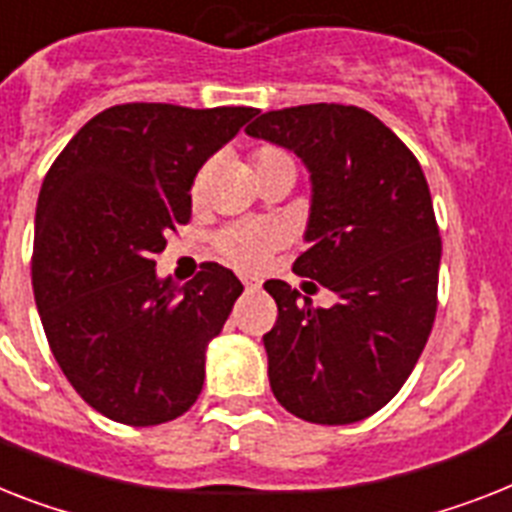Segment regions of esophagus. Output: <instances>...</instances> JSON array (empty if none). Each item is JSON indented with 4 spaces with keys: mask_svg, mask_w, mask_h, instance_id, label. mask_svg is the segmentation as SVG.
<instances>
[{
    "mask_svg": "<svg viewBox=\"0 0 512 512\" xmlns=\"http://www.w3.org/2000/svg\"><path fill=\"white\" fill-rule=\"evenodd\" d=\"M240 282H243V287H246L248 293H253V290H259L261 287V280L259 277H253V274H240Z\"/></svg>",
    "mask_w": 512,
    "mask_h": 512,
    "instance_id": "34e87169",
    "label": "esophagus"
}]
</instances>
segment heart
Segmentation results:
<instances>
[{
	"label": "heart",
	"instance_id": "1",
	"mask_svg": "<svg viewBox=\"0 0 512 512\" xmlns=\"http://www.w3.org/2000/svg\"><path fill=\"white\" fill-rule=\"evenodd\" d=\"M282 164L293 167V159L285 151L274 149V146H261L253 154V172H256V177L261 172L282 167ZM204 183L206 170H201L196 175V183H193V196H198L204 190ZM282 243H285V230L280 225H274V222H240V225L225 227L217 235L219 253L235 266H243V269H256L259 264H264L266 256L274 248H280Z\"/></svg>",
	"mask_w": 512,
	"mask_h": 512
}]
</instances>
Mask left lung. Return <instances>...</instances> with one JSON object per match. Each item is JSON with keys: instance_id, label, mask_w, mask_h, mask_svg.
I'll return each mask as SVG.
<instances>
[{"instance_id": "obj_1", "label": "left lung", "mask_w": 512, "mask_h": 512, "mask_svg": "<svg viewBox=\"0 0 512 512\" xmlns=\"http://www.w3.org/2000/svg\"><path fill=\"white\" fill-rule=\"evenodd\" d=\"M246 133L293 151L311 175L308 248L293 269L337 295L316 308L287 282H264L277 303L264 335L274 398L311 424H356L398 395L432 332L442 240L426 177L358 107L264 112Z\"/></svg>"}]
</instances>
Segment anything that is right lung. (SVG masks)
<instances>
[{
  "label": "right lung",
  "instance_id": "obj_1",
  "mask_svg": "<svg viewBox=\"0 0 512 512\" xmlns=\"http://www.w3.org/2000/svg\"><path fill=\"white\" fill-rule=\"evenodd\" d=\"M253 107L120 104L88 120L46 172L36 204L33 293L59 369L101 416L156 426L201 395L206 348L243 285L209 264L156 274L190 188Z\"/></svg>",
  "mask_w": 512,
  "mask_h": 512
}]
</instances>
